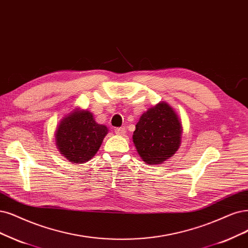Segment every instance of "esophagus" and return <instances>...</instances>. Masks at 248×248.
I'll use <instances>...</instances> for the list:
<instances>
[{"mask_svg":"<svg viewBox=\"0 0 248 248\" xmlns=\"http://www.w3.org/2000/svg\"><path fill=\"white\" fill-rule=\"evenodd\" d=\"M114 132H115V134L116 135H119V136H124L125 135V133H126V130H125V127H116V129L114 130Z\"/></svg>","mask_w":248,"mask_h":248,"instance_id":"obj_1","label":"esophagus"}]
</instances>
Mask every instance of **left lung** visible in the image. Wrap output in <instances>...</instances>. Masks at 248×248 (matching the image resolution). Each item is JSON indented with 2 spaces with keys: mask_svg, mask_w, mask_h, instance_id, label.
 <instances>
[{
  "mask_svg": "<svg viewBox=\"0 0 248 248\" xmlns=\"http://www.w3.org/2000/svg\"><path fill=\"white\" fill-rule=\"evenodd\" d=\"M182 124L178 114L166 102L144 112L133 135V142L143 161L158 164L170 158L181 144Z\"/></svg>",
  "mask_w": 248,
  "mask_h": 248,
  "instance_id": "obj_1",
  "label": "left lung"
}]
</instances>
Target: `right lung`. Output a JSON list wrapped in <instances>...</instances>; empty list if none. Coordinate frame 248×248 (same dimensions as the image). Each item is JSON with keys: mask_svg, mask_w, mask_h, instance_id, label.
<instances>
[{"mask_svg": "<svg viewBox=\"0 0 248 248\" xmlns=\"http://www.w3.org/2000/svg\"><path fill=\"white\" fill-rule=\"evenodd\" d=\"M107 133V127L97 124L90 111L77 109L62 118L55 139L64 157L73 163H85L95 156Z\"/></svg>", "mask_w": 248, "mask_h": 248, "instance_id": "add662e5", "label": "right lung"}]
</instances>
